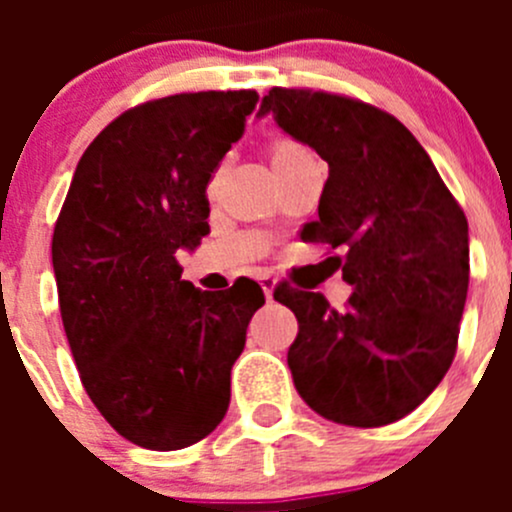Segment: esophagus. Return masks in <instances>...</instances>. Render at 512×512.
I'll return each instance as SVG.
<instances>
[{
    "mask_svg": "<svg viewBox=\"0 0 512 512\" xmlns=\"http://www.w3.org/2000/svg\"><path fill=\"white\" fill-rule=\"evenodd\" d=\"M260 285H262V292H265V297L272 302V294H275V287H277V280L272 275H262L260 277Z\"/></svg>",
    "mask_w": 512,
    "mask_h": 512,
    "instance_id": "obj_1",
    "label": "esophagus"
}]
</instances>
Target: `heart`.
Masks as SVG:
<instances>
[{"label": "heart", "mask_w": 512, "mask_h": 512, "mask_svg": "<svg viewBox=\"0 0 512 512\" xmlns=\"http://www.w3.org/2000/svg\"><path fill=\"white\" fill-rule=\"evenodd\" d=\"M302 156H309V151H304L302 146H297V143L292 141H280L275 143V148H272V165L285 163V160L302 158Z\"/></svg>", "instance_id": "b5f03b06"}]
</instances>
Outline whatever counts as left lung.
Masks as SVG:
<instances>
[{"mask_svg": "<svg viewBox=\"0 0 512 512\" xmlns=\"http://www.w3.org/2000/svg\"><path fill=\"white\" fill-rule=\"evenodd\" d=\"M329 163L302 240L342 247L347 309L287 285L299 334L287 352L304 404L334 423H394L428 399L456 356L468 294V220L414 133L354 98L272 89L257 116Z\"/></svg>", "mask_w": 512, "mask_h": 512, "instance_id": "8db88e82", "label": "left lung"}]
</instances>
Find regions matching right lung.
<instances>
[{
    "mask_svg": "<svg viewBox=\"0 0 512 512\" xmlns=\"http://www.w3.org/2000/svg\"><path fill=\"white\" fill-rule=\"evenodd\" d=\"M255 91L178 94L121 113L74 170L51 240L59 309L86 394L131 443L178 451L215 431L257 282L203 292L178 250L210 232L208 180Z\"/></svg>",
    "mask_w": 512,
    "mask_h": 512,
    "instance_id": "add662e5",
    "label": "right lung"
}]
</instances>
